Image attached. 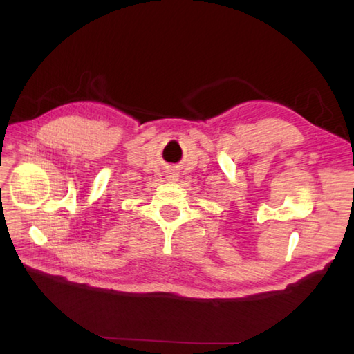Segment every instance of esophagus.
Here are the masks:
<instances>
[{
    "label": "esophagus",
    "mask_w": 354,
    "mask_h": 354,
    "mask_svg": "<svg viewBox=\"0 0 354 354\" xmlns=\"http://www.w3.org/2000/svg\"><path fill=\"white\" fill-rule=\"evenodd\" d=\"M167 179L169 181H176L178 179V173L175 170H169L167 171Z\"/></svg>",
    "instance_id": "obj_1"
}]
</instances>
